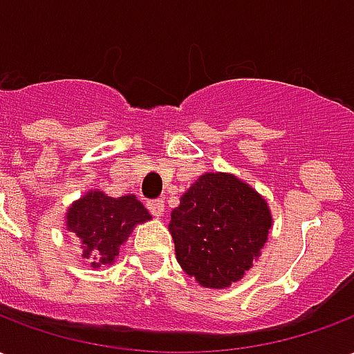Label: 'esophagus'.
Here are the masks:
<instances>
[{
    "instance_id": "1",
    "label": "esophagus",
    "mask_w": 354,
    "mask_h": 354,
    "mask_svg": "<svg viewBox=\"0 0 354 354\" xmlns=\"http://www.w3.org/2000/svg\"><path fill=\"white\" fill-rule=\"evenodd\" d=\"M147 210L151 212L153 216H159L165 212V201L162 199H153V201H147Z\"/></svg>"
}]
</instances>
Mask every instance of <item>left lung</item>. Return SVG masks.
Returning a JSON list of instances; mask_svg holds the SVG:
<instances>
[{
  "instance_id": "1",
  "label": "left lung",
  "mask_w": 354,
  "mask_h": 354,
  "mask_svg": "<svg viewBox=\"0 0 354 354\" xmlns=\"http://www.w3.org/2000/svg\"><path fill=\"white\" fill-rule=\"evenodd\" d=\"M178 263L207 288L241 281L271 230L267 203L231 174H203L170 216Z\"/></svg>"
}]
</instances>
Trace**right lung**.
Listing matches in <instances>:
<instances>
[{
    "instance_id": "right-lung-1",
    "label": "right lung",
    "mask_w": 354,
    "mask_h": 354,
    "mask_svg": "<svg viewBox=\"0 0 354 354\" xmlns=\"http://www.w3.org/2000/svg\"><path fill=\"white\" fill-rule=\"evenodd\" d=\"M149 218L151 214L134 195L113 199L91 192L68 210V230L81 241L83 258L100 267L111 263L132 227Z\"/></svg>"
}]
</instances>
